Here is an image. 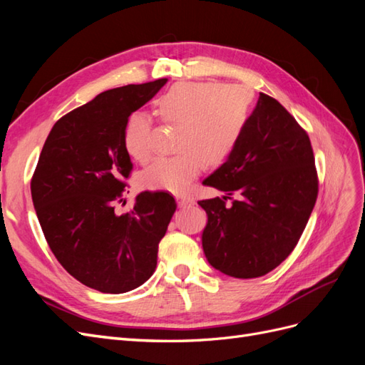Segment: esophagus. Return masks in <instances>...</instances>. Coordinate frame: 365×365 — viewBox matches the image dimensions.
<instances>
[{
    "instance_id": "esophagus-1",
    "label": "esophagus",
    "mask_w": 365,
    "mask_h": 365,
    "mask_svg": "<svg viewBox=\"0 0 365 365\" xmlns=\"http://www.w3.org/2000/svg\"><path fill=\"white\" fill-rule=\"evenodd\" d=\"M176 202H178L180 207H187V205H192L193 204V200H192V197H189V196L180 195V196H176Z\"/></svg>"
}]
</instances>
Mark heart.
I'll return each mask as SVG.
<instances>
[{"label":"heart","instance_id":"1","mask_svg":"<svg viewBox=\"0 0 365 365\" xmlns=\"http://www.w3.org/2000/svg\"><path fill=\"white\" fill-rule=\"evenodd\" d=\"M252 97L240 85L185 82L158 97L155 114L165 125L180 126L176 157H158L141 172L146 189L185 192L201 173L204 163L216 168L225 163L244 135ZM152 118L132 113L123 129V145L137 161L152 152Z\"/></svg>","mask_w":365,"mask_h":365}]
</instances>
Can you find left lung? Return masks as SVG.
I'll return each instance as SVG.
<instances>
[{
    "label": "left lung",
    "mask_w": 365,
    "mask_h": 365,
    "mask_svg": "<svg viewBox=\"0 0 365 365\" xmlns=\"http://www.w3.org/2000/svg\"><path fill=\"white\" fill-rule=\"evenodd\" d=\"M202 184L225 192L197 202L208 217V263L236 279L262 277L292 252L314 210L311 140L275 98L260 93L237 148Z\"/></svg>",
    "instance_id": "obj_1"
}]
</instances>
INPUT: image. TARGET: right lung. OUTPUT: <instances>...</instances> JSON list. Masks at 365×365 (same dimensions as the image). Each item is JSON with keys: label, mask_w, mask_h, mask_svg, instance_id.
Here are the masks:
<instances>
[{"label": "right lung", "mask_w": 365, "mask_h": 365, "mask_svg": "<svg viewBox=\"0 0 365 365\" xmlns=\"http://www.w3.org/2000/svg\"><path fill=\"white\" fill-rule=\"evenodd\" d=\"M165 82L114 88L59 118L33 173L31 200L50 250L96 291H132L157 268L158 244L176 210L173 196L141 192L125 215L114 204L123 201L132 170L123 145L126 120Z\"/></svg>", "instance_id": "obj_1"}]
</instances>
